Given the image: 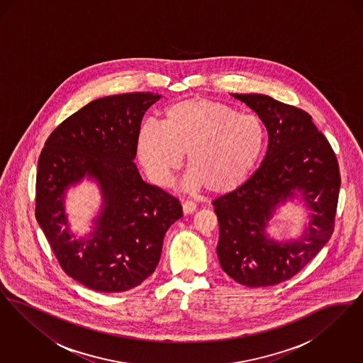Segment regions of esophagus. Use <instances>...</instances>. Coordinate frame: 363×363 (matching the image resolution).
Wrapping results in <instances>:
<instances>
[{"label": "esophagus", "mask_w": 363, "mask_h": 363, "mask_svg": "<svg viewBox=\"0 0 363 363\" xmlns=\"http://www.w3.org/2000/svg\"><path fill=\"white\" fill-rule=\"evenodd\" d=\"M182 209H184V213H185V215H189V213L196 212L197 206H196L193 201H185V203L182 204Z\"/></svg>", "instance_id": "1"}]
</instances>
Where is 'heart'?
I'll use <instances>...</instances> for the list:
<instances>
[{
  "mask_svg": "<svg viewBox=\"0 0 363 363\" xmlns=\"http://www.w3.org/2000/svg\"><path fill=\"white\" fill-rule=\"evenodd\" d=\"M265 144L267 129L259 116L203 98L170 104L160 125L144 122L138 132L140 163L156 185H167L186 155L190 184L215 194L241 186Z\"/></svg>",
  "mask_w": 363,
  "mask_h": 363,
  "instance_id": "obj_1",
  "label": "heart"
}]
</instances>
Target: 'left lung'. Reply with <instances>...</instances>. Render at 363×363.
Listing matches in <instances>:
<instances>
[{
	"label": "left lung",
	"instance_id": "1",
	"mask_svg": "<svg viewBox=\"0 0 363 363\" xmlns=\"http://www.w3.org/2000/svg\"><path fill=\"white\" fill-rule=\"evenodd\" d=\"M264 122L268 148L259 169L240 188L213 200L219 220L216 253L222 269L247 287L275 286L298 274L333 233L340 189L337 159L303 110L262 94H234ZM308 207L301 238L277 242L269 220L287 201Z\"/></svg>",
	"mask_w": 363,
	"mask_h": 363
}]
</instances>
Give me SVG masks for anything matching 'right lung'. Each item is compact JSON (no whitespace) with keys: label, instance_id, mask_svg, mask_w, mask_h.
<instances>
[{"label":"right lung","instance_id":"obj_1","mask_svg":"<svg viewBox=\"0 0 363 363\" xmlns=\"http://www.w3.org/2000/svg\"><path fill=\"white\" fill-rule=\"evenodd\" d=\"M160 98L132 92L95 99L52 130L39 156L36 220L61 268L91 290L121 293L151 277L166 231L182 216L179 201L147 184L133 162L141 120ZM84 179L99 185L103 206L93 230L76 239L65 197Z\"/></svg>","mask_w":363,"mask_h":363}]
</instances>
